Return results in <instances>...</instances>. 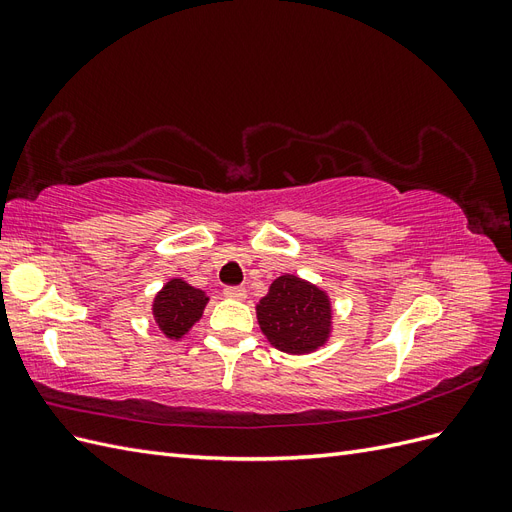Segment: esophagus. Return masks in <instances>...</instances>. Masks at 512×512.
<instances>
[{
	"mask_svg": "<svg viewBox=\"0 0 512 512\" xmlns=\"http://www.w3.org/2000/svg\"><path fill=\"white\" fill-rule=\"evenodd\" d=\"M224 297L235 299V301H243V299H247V290L241 288V286H228V288H224Z\"/></svg>",
	"mask_w": 512,
	"mask_h": 512,
	"instance_id": "1",
	"label": "esophagus"
}]
</instances>
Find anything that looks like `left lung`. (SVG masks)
I'll use <instances>...</instances> for the list:
<instances>
[{
  "instance_id": "1",
  "label": "left lung",
  "mask_w": 512,
  "mask_h": 512,
  "mask_svg": "<svg viewBox=\"0 0 512 512\" xmlns=\"http://www.w3.org/2000/svg\"><path fill=\"white\" fill-rule=\"evenodd\" d=\"M260 331L269 344L288 354H309L329 342L333 305L327 290L284 273L256 305Z\"/></svg>"
}]
</instances>
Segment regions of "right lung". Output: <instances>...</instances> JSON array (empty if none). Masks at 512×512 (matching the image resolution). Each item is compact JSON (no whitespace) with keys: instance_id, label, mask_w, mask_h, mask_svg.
Listing matches in <instances>:
<instances>
[{"instance_id":"1","label":"right lung","mask_w":512,"mask_h":512,"mask_svg":"<svg viewBox=\"0 0 512 512\" xmlns=\"http://www.w3.org/2000/svg\"><path fill=\"white\" fill-rule=\"evenodd\" d=\"M207 303L209 297L203 290L190 286L185 280H179V277H173L153 299L151 314L158 329L168 339H181L190 333V329L203 316Z\"/></svg>"}]
</instances>
